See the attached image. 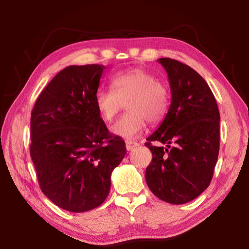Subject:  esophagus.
<instances>
[{
  "instance_id": "esophagus-1",
  "label": "esophagus",
  "mask_w": 249,
  "mask_h": 249,
  "mask_svg": "<svg viewBox=\"0 0 249 249\" xmlns=\"http://www.w3.org/2000/svg\"><path fill=\"white\" fill-rule=\"evenodd\" d=\"M137 146H138V144L136 142H130V141L126 142V149L127 150H132L134 148H136Z\"/></svg>"
}]
</instances>
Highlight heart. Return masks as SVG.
<instances>
[{"instance_id":"obj_1","label":"heart","mask_w":249,"mask_h":249,"mask_svg":"<svg viewBox=\"0 0 249 249\" xmlns=\"http://www.w3.org/2000/svg\"><path fill=\"white\" fill-rule=\"evenodd\" d=\"M112 89L95 92L94 104L100 116L111 122L127 103L128 113L113 125L116 136L133 140L147 125L163 120L170 107V93L166 84L157 81L154 74L140 68L117 73L111 80Z\"/></svg>"}]
</instances>
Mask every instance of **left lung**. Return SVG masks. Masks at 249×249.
<instances>
[{
  "mask_svg": "<svg viewBox=\"0 0 249 249\" xmlns=\"http://www.w3.org/2000/svg\"><path fill=\"white\" fill-rule=\"evenodd\" d=\"M158 61L167 71L171 103L161 125L147 138L153 159L145 178L160 200L183 204L199 196L212 180L220 150V112L196 70L175 59Z\"/></svg>",
  "mask_w": 249,
  "mask_h": 249,
  "instance_id": "left-lung-1",
  "label": "left lung"
}]
</instances>
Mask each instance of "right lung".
<instances>
[{"instance_id":"add662e5","label":"right lung","mask_w":249,"mask_h":249,"mask_svg":"<svg viewBox=\"0 0 249 249\" xmlns=\"http://www.w3.org/2000/svg\"><path fill=\"white\" fill-rule=\"evenodd\" d=\"M105 67L69 66L39 94L31 117V157L44 195L74 213L98 208L126 154L94 104Z\"/></svg>"}]
</instances>
